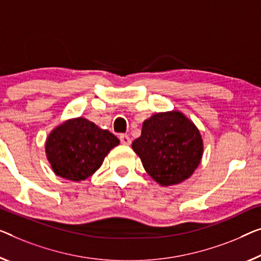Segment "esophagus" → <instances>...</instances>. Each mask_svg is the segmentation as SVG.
<instances>
[{"mask_svg":"<svg viewBox=\"0 0 261 261\" xmlns=\"http://www.w3.org/2000/svg\"><path fill=\"white\" fill-rule=\"evenodd\" d=\"M119 141L120 143L124 144V145H130L131 144V138L127 135H124V134L119 136Z\"/></svg>","mask_w":261,"mask_h":261,"instance_id":"1","label":"esophagus"}]
</instances>
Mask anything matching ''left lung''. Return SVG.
<instances>
[{"label": "left lung", "mask_w": 261, "mask_h": 261, "mask_svg": "<svg viewBox=\"0 0 261 261\" xmlns=\"http://www.w3.org/2000/svg\"><path fill=\"white\" fill-rule=\"evenodd\" d=\"M132 149L152 179L169 186L194 172L203 154V141L191 120L181 112L171 111L146 119Z\"/></svg>", "instance_id": "8db88e82"}]
</instances>
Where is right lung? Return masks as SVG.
I'll list each match as a JSON object with an SVG mask.
<instances>
[{
  "label": "right lung",
  "instance_id": "1",
  "mask_svg": "<svg viewBox=\"0 0 261 261\" xmlns=\"http://www.w3.org/2000/svg\"><path fill=\"white\" fill-rule=\"evenodd\" d=\"M119 141L85 118L68 120L49 135L46 157L57 176L80 181L100 168L104 157Z\"/></svg>",
  "mask_w": 261,
  "mask_h": 261
}]
</instances>
